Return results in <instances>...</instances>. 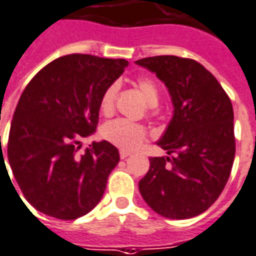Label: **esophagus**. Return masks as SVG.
I'll return each mask as SVG.
<instances>
[{"mask_svg":"<svg viewBox=\"0 0 256 256\" xmlns=\"http://www.w3.org/2000/svg\"><path fill=\"white\" fill-rule=\"evenodd\" d=\"M119 156H120L122 160H124V158H128V156H132V152H130V151H126V150H120Z\"/></svg>","mask_w":256,"mask_h":256,"instance_id":"1","label":"esophagus"}]
</instances>
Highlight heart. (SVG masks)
<instances>
[{
	"instance_id": "b5f03b06",
	"label": "heart",
	"mask_w": 256,
	"mask_h": 256,
	"mask_svg": "<svg viewBox=\"0 0 256 256\" xmlns=\"http://www.w3.org/2000/svg\"><path fill=\"white\" fill-rule=\"evenodd\" d=\"M136 88L138 90L144 100L148 105L154 106L158 104L160 91L156 81L151 77H138L136 80ZM118 98V85H109L99 99V109L105 116H110L114 112ZM104 138L112 142L114 146L122 150H134L140 147L142 142L147 140L148 132L142 124L133 123L126 119H116V120L106 123L102 128Z\"/></svg>"
}]
</instances>
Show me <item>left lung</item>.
I'll use <instances>...</instances> for the list:
<instances>
[{"label": "left lung", "instance_id": "8db88e82", "mask_svg": "<svg viewBox=\"0 0 256 256\" xmlns=\"http://www.w3.org/2000/svg\"><path fill=\"white\" fill-rule=\"evenodd\" d=\"M168 88L174 116L158 146L170 157H151L138 182L142 199L168 218L206 212L223 192L236 156L234 112L223 86L200 62L178 56L137 60Z\"/></svg>", "mask_w": 256, "mask_h": 256}]
</instances>
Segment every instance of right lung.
Wrapping results in <instances>:
<instances>
[{
  "instance_id": "1",
  "label": "right lung",
  "mask_w": 256,
  "mask_h": 256,
  "mask_svg": "<svg viewBox=\"0 0 256 256\" xmlns=\"http://www.w3.org/2000/svg\"><path fill=\"white\" fill-rule=\"evenodd\" d=\"M128 64L124 58L62 56L26 85L6 152L22 194L36 210L76 220L102 199L119 151L110 142H94L80 152L78 140L95 132L100 95Z\"/></svg>"
}]
</instances>
